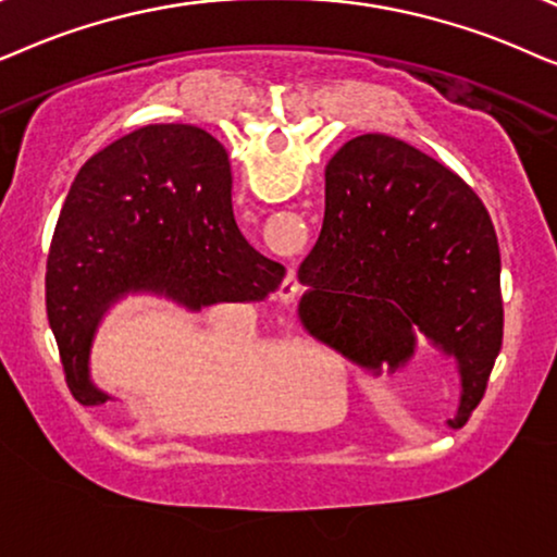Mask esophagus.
Wrapping results in <instances>:
<instances>
[{"label": "esophagus", "mask_w": 557, "mask_h": 557, "mask_svg": "<svg viewBox=\"0 0 557 557\" xmlns=\"http://www.w3.org/2000/svg\"><path fill=\"white\" fill-rule=\"evenodd\" d=\"M300 290V280H298V272L290 270L283 277V283H280V298L283 300H293L295 295Z\"/></svg>", "instance_id": "1"}]
</instances>
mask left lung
I'll list each match as a JSON object with an SVG mask.
<instances>
[{"instance_id": "obj_1", "label": "left lung", "mask_w": 557, "mask_h": 557, "mask_svg": "<svg viewBox=\"0 0 557 557\" xmlns=\"http://www.w3.org/2000/svg\"><path fill=\"white\" fill-rule=\"evenodd\" d=\"M499 244L469 183L403 139H348L325 165V216L302 259L308 336L403 374L422 348L458 376L461 428L502 348Z\"/></svg>"}]
</instances>
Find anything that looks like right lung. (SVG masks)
Here are the masks:
<instances>
[{
  "mask_svg": "<svg viewBox=\"0 0 557 557\" xmlns=\"http://www.w3.org/2000/svg\"><path fill=\"white\" fill-rule=\"evenodd\" d=\"M285 267L251 247L234 221L224 145L193 124H147L96 152L65 198L46 272L48 321L71 395L114 399L91 376L103 318L127 298L201 313L255 302Z\"/></svg>",
  "mask_w": 557,
  "mask_h": 557,
  "instance_id": "right-lung-1",
  "label": "right lung"
}]
</instances>
